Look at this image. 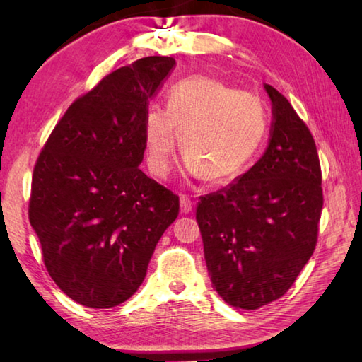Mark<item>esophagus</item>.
<instances>
[{
    "instance_id": "esophagus-1",
    "label": "esophagus",
    "mask_w": 362,
    "mask_h": 362,
    "mask_svg": "<svg viewBox=\"0 0 362 362\" xmlns=\"http://www.w3.org/2000/svg\"><path fill=\"white\" fill-rule=\"evenodd\" d=\"M193 201L185 194H180V211L182 213H189L191 210H193Z\"/></svg>"
}]
</instances>
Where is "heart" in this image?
Instances as JSON below:
<instances>
[{
  "instance_id": "obj_1",
  "label": "heart",
  "mask_w": 362,
  "mask_h": 362,
  "mask_svg": "<svg viewBox=\"0 0 362 362\" xmlns=\"http://www.w3.org/2000/svg\"><path fill=\"white\" fill-rule=\"evenodd\" d=\"M267 129L263 99L218 79L194 76L169 90L166 109L144 117V144L151 171L165 177L180 134L187 171L210 182L240 177L255 157Z\"/></svg>"
}]
</instances>
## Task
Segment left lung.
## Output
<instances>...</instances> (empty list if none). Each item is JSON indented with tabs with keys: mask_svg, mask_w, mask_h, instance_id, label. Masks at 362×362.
Wrapping results in <instances>:
<instances>
[{
	"mask_svg": "<svg viewBox=\"0 0 362 362\" xmlns=\"http://www.w3.org/2000/svg\"><path fill=\"white\" fill-rule=\"evenodd\" d=\"M272 101L271 140L247 173L201 197L196 219L213 288L257 310L288 292L316 249L324 206L316 143L289 101Z\"/></svg>",
	"mask_w": 362,
	"mask_h": 362,
	"instance_id": "left-lung-1",
	"label": "left lung"
}]
</instances>
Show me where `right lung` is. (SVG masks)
Masks as SVG:
<instances>
[{
    "instance_id": "obj_1",
    "label": "right lung",
    "mask_w": 362,
    "mask_h": 362,
    "mask_svg": "<svg viewBox=\"0 0 362 362\" xmlns=\"http://www.w3.org/2000/svg\"><path fill=\"white\" fill-rule=\"evenodd\" d=\"M175 65L151 56L107 74L52 129L33 174L29 222L65 294L112 308L143 283L179 196L140 168L149 99Z\"/></svg>"
}]
</instances>
